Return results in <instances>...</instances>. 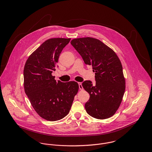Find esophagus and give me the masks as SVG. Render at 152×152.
Returning <instances> with one entry per match:
<instances>
[{
	"label": "esophagus",
	"mask_w": 152,
	"mask_h": 152,
	"mask_svg": "<svg viewBox=\"0 0 152 152\" xmlns=\"http://www.w3.org/2000/svg\"><path fill=\"white\" fill-rule=\"evenodd\" d=\"M78 85H79V88L80 90H83V87L82 86V84L81 83H78Z\"/></svg>",
	"instance_id": "esophagus-1"
}]
</instances>
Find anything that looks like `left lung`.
Wrapping results in <instances>:
<instances>
[{"label":"left lung","instance_id":"obj_1","mask_svg":"<svg viewBox=\"0 0 152 152\" xmlns=\"http://www.w3.org/2000/svg\"><path fill=\"white\" fill-rule=\"evenodd\" d=\"M71 44L95 72V85L90 81L82 84L90 95L85 105L86 111L94 118L108 119L119 108L125 91L121 62L115 52L98 39L78 38Z\"/></svg>","mask_w":152,"mask_h":152}]
</instances>
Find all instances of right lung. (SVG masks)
<instances>
[{"label": "right lung", "instance_id": "add662e5", "mask_svg": "<svg viewBox=\"0 0 152 152\" xmlns=\"http://www.w3.org/2000/svg\"><path fill=\"white\" fill-rule=\"evenodd\" d=\"M71 39L53 38L45 41L27 58L24 67V88L38 115L49 121L68 115L79 86L77 82L56 81L51 73L63 49Z\"/></svg>", "mask_w": 152, "mask_h": 152}]
</instances>
